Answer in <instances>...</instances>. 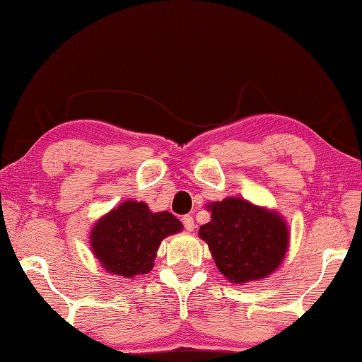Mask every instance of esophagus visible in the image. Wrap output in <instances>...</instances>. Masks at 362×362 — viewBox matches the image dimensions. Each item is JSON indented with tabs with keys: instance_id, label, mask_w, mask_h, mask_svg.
I'll return each mask as SVG.
<instances>
[{
	"instance_id": "1",
	"label": "esophagus",
	"mask_w": 362,
	"mask_h": 362,
	"mask_svg": "<svg viewBox=\"0 0 362 362\" xmlns=\"http://www.w3.org/2000/svg\"><path fill=\"white\" fill-rule=\"evenodd\" d=\"M182 223H183V226H185V229L188 230V233H192L193 228H195V221H193V216H183Z\"/></svg>"
}]
</instances>
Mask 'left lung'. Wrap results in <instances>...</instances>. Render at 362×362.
<instances>
[{
	"instance_id": "1",
	"label": "left lung",
	"mask_w": 362,
	"mask_h": 362,
	"mask_svg": "<svg viewBox=\"0 0 362 362\" xmlns=\"http://www.w3.org/2000/svg\"><path fill=\"white\" fill-rule=\"evenodd\" d=\"M211 221L198 230L216 267L233 284L262 281L276 272L289 247L286 219L274 209L228 197L206 204Z\"/></svg>"
}]
</instances>
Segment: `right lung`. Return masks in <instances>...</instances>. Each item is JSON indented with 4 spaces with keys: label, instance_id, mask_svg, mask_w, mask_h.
Masks as SVG:
<instances>
[{
    "label": "right lung",
    "instance_id": "obj_1",
    "mask_svg": "<svg viewBox=\"0 0 362 362\" xmlns=\"http://www.w3.org/2000/svg\"><path fill=\"white\" fill-rule=\"evenodd\" d=\"M182 229L169 211L153 213L146 203L127 199L95 221L89 245L107 273L132 279L149 273L160 242Z\"/></svg>",
    "mask_w": 362,
    "mask_h": 362
}]
</instances>
